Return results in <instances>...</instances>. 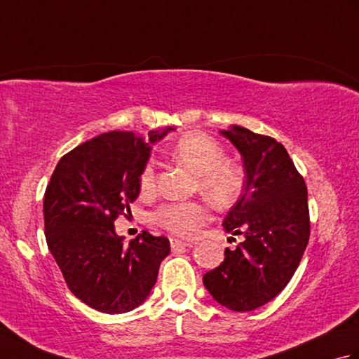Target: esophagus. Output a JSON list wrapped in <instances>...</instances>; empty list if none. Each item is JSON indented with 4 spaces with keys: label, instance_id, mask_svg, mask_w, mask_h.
<instances>
[{
    "label": "esophagus",
    "instance_id": "34e87169",
    "mask_svg": "<svg viewBox=\"0 0 359 359\" xmlns=\"http://www.w3.org/2000/svg\"><path fill=\"white\" fill-rule=\"evenodd\" d=\"M193 243L188 242V241H180V239H171V248L172 250H179V248H187V247H191Z\"/></svg>",
    "mask_w": 359,
    "mask_h": 359
}]
</instances>
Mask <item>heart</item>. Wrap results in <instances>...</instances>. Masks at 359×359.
I'll use <instances>...</instances> for the list:
<instances>
[{
	"label": "heart",
	"mask_w": 359,
	"mask_h": 359,
	"mask_svg": "<svg viewBox=\"0 0 359 359\" xmlns=\"http://www.w3.org/2000/svg\"><path fill=\"white\" fill-rule=\"evenodd\" d=\"M172 157L199 175V189L219 208L230 207L245 187V172L225 162V151L217 140L205 134L182 137L172 148ZM154 166L147 163L140 174L142 191L154 188ZM208 210L201 202H170L154 212V220L174 234L193 238L207 224Z\"/></svg>",
	"instance_id": "heart-1"
}]
</instances>
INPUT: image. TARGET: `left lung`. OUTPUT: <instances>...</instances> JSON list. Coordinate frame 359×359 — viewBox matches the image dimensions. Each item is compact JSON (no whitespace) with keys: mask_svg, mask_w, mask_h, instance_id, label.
Here are the masks:
<instances>
[{"mask_svg":"<svg viewBox=\"0 0 359 359\" xmlns=\"http://www.w3.org/2000/svg\"><path fill=\"white\" fill-rule=\"evenodd\" d=\"M220 134L239 151L245 171V187L222 225L243 239L205 273L203 285L220 306L250 311L278 296L301 262L310 236L307 188L287 149L271 137L239 125Z\"/></svg>","mask_w":359,"mask_h":359,"instance_id":"8db88e82","label":"left lung"}]
</instances>
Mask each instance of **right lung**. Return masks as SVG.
<instances>
[{
    "mask_svg": "<svg viewBox=\"0 0 359 359\" xmlns=\"http://www.w3.org/2000/svg\"><path fill=\"white\" fill-rule=\"evenodd\" d=\"M171 131H149L148 139L125 131L97 135L60 158L46 188L49 251L74 296L103 313H126L147 301L171 251L170 241L148 231L125 245L114 228L140 193L151 144Z\"/></svg>",
    "mask_w": 359,
    "mask_h": 359,
    "instance_id": "right-lung-1",
    "label": "right lung"
}]
</instances>
